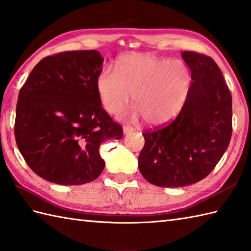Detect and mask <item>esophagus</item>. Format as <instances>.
Here are the masks:
<instances>
[{
  "mask_svg": "<svg viewBox=\"0 0 251 251\" xmlns=\"http://www.w3.org/2000/svg\"><path fill=\"white\" fill-rule=\"evenodd\" d=\"M134 130V128H132L131 126H128V125H124L123 126V132H124V135H128L130 134V132Z\"/></svg>",
  "mask_w": 251,
  "mask_h": 251,
  "instance_id": "1",
  "label": "esophagus"
}]
</instances>
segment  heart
I'll return each instance as SVG.
<instances>
[{
  "instance_id": "obj_1",
  "label": "heart",
  "mask_w": 251,
  "mask_h": 251,
  "mask_svg": "<svg viewBox=\"0 0 251 251\" xmlns=\"http://www.w3.org/2000/svg\"><path fill=\"white\" fill-rule=\"evenodd\" d=\"M191 73L184 62L132 52L120 57L116 72L104 69L97 78L101 103L108 113H117L132 95L134 108L124 116H142L149 126L174 121L182 110L191 90Z\"/></svg>"
}]
</instances>
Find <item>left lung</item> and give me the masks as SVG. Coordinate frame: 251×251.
I'll return each instance as SVG.
<instances>
[{
    "instance_id": "obj_1",
    "label": "left lung",
    "mask_w": 251,
    "mask_h": 251,
    "mask_svg": "<svg viewBox=\"0 0 251 251\" xmlns=\"http://www.w3.org/2000/svg\"><path fill=\"white\" fill-rule=\"evenodd\" d=\"M191 90L178 116L163 128L143 132L138 167L148 182L165 188L193 184L209 175L232 136V96L214 59L183 51Z\"/></svg>"
}]
</instances>
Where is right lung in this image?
<instances>
[{
	"mask_svg": "<svg viewBox=\"0 0 251 251\" xmlns=\"http://www.w3.org/2000/svg\"><path fill=\"white\" fill-rule=\"evenodd\" d=\"M102 63L94 50L59 52L43 58L21 87L16 143L41 178L62 185L94 181L104 168L100 145L123 137L122 126L101 106Z\"/></svg>",
	"mask_w": 251,
	"mask_h": 251,
	"instance_id": "right-lung-1",
	"label": "right lung"
}]
</instances>
